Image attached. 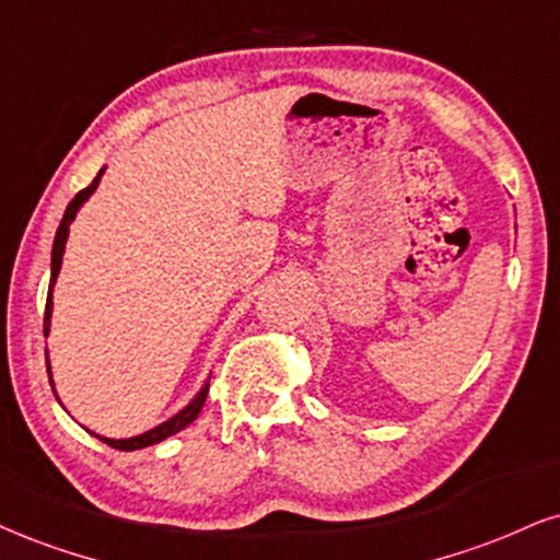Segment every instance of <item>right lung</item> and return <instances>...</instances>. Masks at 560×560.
<instances>
[{
	"mask_svg": "<svg viewBox=\"0 0 560 560\" xmlns=\"http://www.w3.org/2000/svg\"><path fill=\"white\" fill-rule=\"evenodd\" d=\"M101 174H104V170H101V172L96 174V179H93L91 185L85 187V190H80V192L75 195V198L70 200V206H67V211H65V215H62V224H59V229H57V237H54V247H51V281H49V294H46V313H44V336L49 334V323H51V289H54V281H57L59 268H62V253H65L67 232H70V224H72V219H75L78 208L85 203L88 195H91L93 190H96V185H98ZM46 370H49V360H46ZM49 378H51V375H49ZM49 383H51V381H49ZM51 388H54V383H51ZM206 396H208V386L200 388V394L195 396V399H192L190 404H187V407L182 409L179 415H174L172 420H166V422H164V425H159V428L148 430V433H143V435L125 438V441H114V438H101V441L109 443L112 448H119V451H135V448L153 446V443L164 441V438H170V435H174V433H179L182 428L190 425V422L195 420V417L200 415V409H203Z\"/></svg>",
	"mask_w": 560,
	"mask_h": 560,
	"instance_id": "add662e5",
	"label": "right lung"
}]
</instances>
